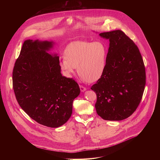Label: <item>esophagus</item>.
Masks as SVG:
<instances>
[{"label": "esophagus", "mask_w": 160, "mask_h": 160, "mask_svg": "<svg viewBox=\"0 0 160 160\" xmlns=\"http://www.w3.org/2000/svg\"><path fill=\"white\" fill-rule=\"evenodd\" d=\"M80 91L82 92L85 91L86 90V88L85 87H84L82 85H80Z\"/></svg>", "instance_id": "obj_1"}]
</instances>
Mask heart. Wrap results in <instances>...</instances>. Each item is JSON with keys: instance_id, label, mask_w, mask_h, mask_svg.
<instances>
[{"instance_id": "heart-1", "label": "heart", "mask_w": 160, "mask_h": 160, "mask_svg": "<svg viewBox=\"0 0 160 160\" xmlns=\"http://www.w3.org/2000/svg\"><path fill=\"white\" fill-rule=\"evenodd\" d=\"M65 58L60 61L61 69L71 76L76 68L84 81L92 83L102 76L107 57L106 46L102 42L77 41L65 49Z\"/></svg>"}]
</instances>
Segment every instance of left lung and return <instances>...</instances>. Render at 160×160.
<instances>
[{
    "mask_svg": "<svg viewBox=\"0 0 160 160\" xmlns=\"http://www.w3.org/2000/svg\"><path fill=\"white\" fill-rule=\"evenodd\" d=\"M109 39L106 67L91 89L97 94L95 108L104 120L121 121L137 109L146 84L145 65L132 39L120 30L99 33Z\"/></svg>",
    "mask_w": 160,
    "mask_h": 160,
    "instance_id": "1",
    "label": "left lung"
}]
</instances>
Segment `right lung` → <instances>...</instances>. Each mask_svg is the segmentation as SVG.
Wrapping results in <instances>:
<instances>
[{
    "label": "right lung",
    "mask_w": 160,
    "mask_h": 160,
    "mask_svg": "<svg viewBox=\"0 0 160 160\" xmlns=\"http://www.w3.org/2000/svg\"><path fill=\"white\" fill-rule=\"evenodd\" d=\"M52 42H24L12 71V87L21 108L32 119L57 128L68 121L80 92L72 78L62 76L59 56L46 51Z\"/></svg>",
    "instance_id": "obj_1"
}]
</instances>
